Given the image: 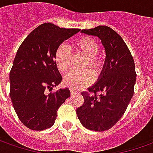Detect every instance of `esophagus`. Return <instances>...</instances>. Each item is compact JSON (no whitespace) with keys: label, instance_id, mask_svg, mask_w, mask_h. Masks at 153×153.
<instances>
[{"label":"esophagus","instance_id":"34e87169","mask_svg":"<svg viewBox=\"0 0 153 153\" xmlns=\"http://www.w3.org/2000/svg\"><path fill=\"white\" fill-rule=\"evenodd\" d=\"M70 91H71V96H75V95L77 94V92H76V91H75L74 90H72V89H71Z\"/></svg>","mask_w":153,"mask_h":153}]
</instances>
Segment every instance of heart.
Masks as SVG:
<instances>
[{"instance_id":"1","label":"heart","mask_w":153,"mask_h":153,"mask_svg":"<svg viewBox=\"0 0 153 153\" xmlns=\"http://www.w3.org/2000/svg\"><path fill=\"white\" fill-rule=\"evenodd\" d=\"M74 48L76 51L87 57L86 67H90L94 71H98L102 61L97 55L99 51L98 44L97 42L88 36H82L76 40L74 42ZM56 66L61 72H66L69 69L71 64V51L69 47L62 44L56 50L54 56ZM93 81V75L89 70L85 71H71L65 79L64 83L67 87L73 90H78L82 87L87 86Z\"/></svg>"}]
</instances>
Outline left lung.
<instances>
[{"instance_id": "1", "label": "left lung", "mask_w": 153, "mask_h": 153, "mask_svg": "<svg viewBox=\"0 0 153 153\" xmlns=\"http://www.w3.org/2000/svg\"><path fill=\"white\" fill-rule=\"evenodd\" d=\"M81 32L101 40L106 59L97 82L88 88L95 95L82 93L84 103L76 109V115L87 129L107 131L123 117L133 96L137 77L134 61L123 38L109 26H98ZM97 92H100L99 97Z\"/></svg>"}]
</instances>
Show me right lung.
<instances>
[{
	"label": "right lung",
	"mask_w": 153,
	"mask_h": 153,
	"mask_svg": "<svg viewBox=\"0 0 153 153\" xmlns=\"http://www.w3.org/2000/svg\"><path fill=\"white\" fill-rule=\"evenodd\" d=\"M80 29L44 23L27 36L19 47L10 72V97L20 121L34 131L52 127L56 111L70 97L69 88L46 94L62 81L56 66V50Z\"/></svg>",
	"instance_id": "right-lung-1"
}]
</instances>
